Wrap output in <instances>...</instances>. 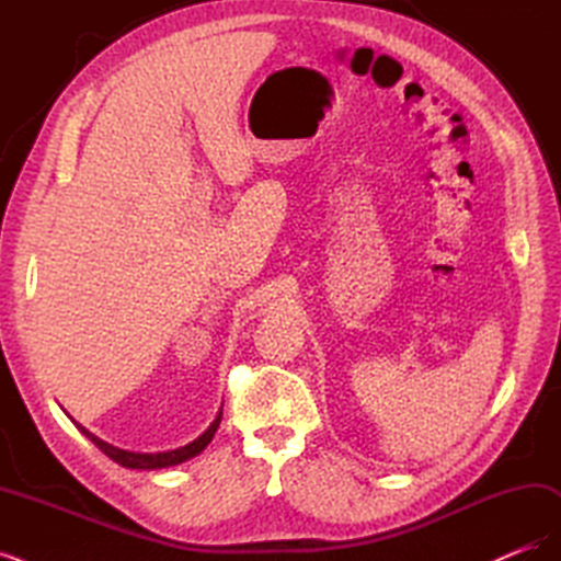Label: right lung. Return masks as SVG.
Instances as JSON below:
<instances>
[{
  "label": "right lung",
  "mask_w": 561,
  "mask_h": 561,
  "mask_svg": "<svg viewBox=\"0 0 561 561\" xmlns=\"http://www.w3.org/2000/svg\"><path fill=\"white\" fill-rule=\"evenodd\" d=\"M70 416V414H67ZM72 419V416H70ZM75 421V419H72ZM219 421H222V410L217 412L215 421L210 423V426L203 431L196 439H192L190 445L184 447H178V449H171V451H154V454H145V451H128V449H122V447H114L110 443H105V439H100L98 435H93L89 428H83L81 423L75 421V426L87 435L91 443L100 449L105 451L112 461H116L118 466L124 468H135V470H159V468H168V466H180L184 461H190V458L198 456L203 449H206L210 445V439L215 437V431L219 428Z\"/></svg>",
  "instance_id": "obj_1"
}]
</instances>
